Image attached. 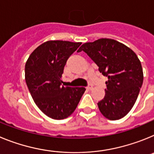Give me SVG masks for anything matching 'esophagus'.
<instances>
[{
	"instance_id": "34e87169",
	"label": "esophagus",
	"mask_w": 154,
	"mask_h": 154,
	"mask_svg": "<svg viewBox=\"0 0 154 154\" xmlns=\"http://www.w3.org/2000/svg\"><path fill=\"white\" fill-rule=\"evenodd\" d=\"M86 89H87V90L90 91V90H92V85H88V86L86 87Z\"/></svg>"
}]
</instances>
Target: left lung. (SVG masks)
<instances>
[{"instance_id": "1", "label": "left lung", "mask_w": 154, "mask_h": 154, "mask_svg": "<svg viewBox=\"0 0 154 154\" xmlns=\"http://www.w3.org/2000/svg\"><path fill=\"white\" fill-rule=\"evenodd\" d=\"M83 51L108 78L105 97L98 103L99 111L106 119L124 117L135 104L143 81L140 59L130 48L111 38L87 42L77 51Z\"/></svg>"}]
</instances>
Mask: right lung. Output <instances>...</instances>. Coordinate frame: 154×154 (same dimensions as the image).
Segmentation results:
<instances>
[{"instance_id":"add662e5","label":"right lung","mask_w":154,"mask_h":154,"mask_svg":"<svg viewBox=\"0 0 154 154\" xmlns=\"http://www.w3.org/2000/svg\"><path fill=\"white\" fill-rule=\"evenodd\" d=\"M81 42L48 41L36 48L25 64V81L37 106L54 119L72 115L85 92L84 87L62 85L68 58Z\"/></svg>"}]
</instances>
